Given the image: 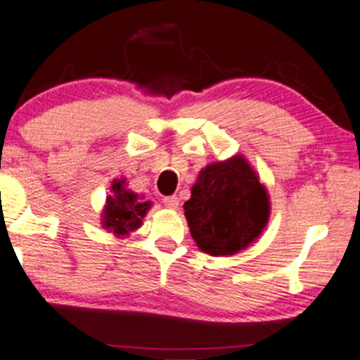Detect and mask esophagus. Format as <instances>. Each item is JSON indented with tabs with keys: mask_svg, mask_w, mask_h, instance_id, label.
Masks as SVG:
<instances>
[{
	"mask_svg": "<svg viewBox=\"0 0 360 360\" xmlns=\"http://www.w3.org/2000/svg\"><path fill=\"white\" fill-rule=\"evenodd\" d=\"M164 205L167 206V208H170V210L179 208V198H176L175 195L165 196V198H164Z\"/></svg>",
	"mask_w": 360,
	"mask_h": 360,
	"instance_id": "esophagus-1",
	"label": "esophagus"
}]
</instances>
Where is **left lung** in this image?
Listing matches in <instances>:
<instances>
[{"label": "left lung", "mask_w": 360, "mask_h": 360, "mask_svg": "<svg viewBox=\"0 0 360 360\" xmlns=\"http://www.w3.org/2000/svg\"><path fill=\"white\" fill-rule=\"evenodd\" d=\"M184 210L200 250L226 257L248 249L264 233L270 198L254 167L238 154L200 170Z\"/></svg>", "instance_id": "left-lung-1"}]
</instances>
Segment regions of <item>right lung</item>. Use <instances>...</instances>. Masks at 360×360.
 <instances>
[{"mask_svg": "<svg viewBox=\"0 0 360 360\" xmlns=\"http://www.w3.org/2000/svg\"><path fill=\"white\" fill-rule=\"evenodd\" d=\"M111 191L112 195L106 196L101 224L116 238H127L141 228L147 211L152 208V201H146L144 195L127 188L124 176L112 180Z\"/></svg>", "mask_w": 360, "mask_h": 360, "instance_id": "1", "label": "right lung"}]
</instances>
